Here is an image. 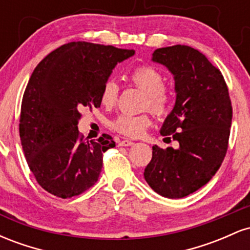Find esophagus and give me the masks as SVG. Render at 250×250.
<instances>
[{"instance_id":"1","label":"esophagus","mask_w":250,"mask_h":250,"mask_svg":"<svg viewBox=\"0 0 250 250\" xmlns=\"http://www.w3.org/2000/svg\"><path fill=\"white\" fill-rule=\"evenodd\" d=\"M134 142L130 140H122L119 142V146H123V147H128V146H133Z\"/></svg>"}]
</instances>
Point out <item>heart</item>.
<instances>
[{
    "label": "heart",
    "mask_w": 250,
    "mask_h": 250,
    "mask_svg": "<svg viewBox=\"0 0 250 250\" xmlns=\"http://www.w3.org/2000/svg\"><path fill=\"white\" fill-rule=\"evenodd\" d=\"M131 82L146 93L145 108H149L155 116L165 117L173 105V94L166 87V77L157 68L149 64H142L134 68L130 73ZM119 84L115 80L108 79L103 83L100 100L104 107L111 108L119 99ZM151 125V115L142 114H122L117 116L111 127L119 134L128 137H139Z\"/></svg>",
    "instance_id": "heart-1"
}]
</instances>
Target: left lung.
<instances>
[{
    "instance_id": "8db88e82",
    "label": "left lung",
    "mask_w": 250,
    "mask_h": 250,
    "mask_svg": "<svg viewBox=\"0 0 250 250\" xmlns=\"http://www.w3.org/2000/svg\"><path fill=\"white\" fill-rule=\"evenodd\" d=\"M153 61L173 73L176 102L161 135L180 147L153 146L145 179L156 193L181 199L208 183L225 160L233 108L222 73L199 50L173 45L154 51Z\"/></svg>"
}]
</instances>
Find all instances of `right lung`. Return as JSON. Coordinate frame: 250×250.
Returning <instances> with one entry per match:
<instances>
[{
    "mask_svg": "<svg viewBox=\"0 0 250 250\" xmlns=\"http://www.w3.org/2000/svg\"><path fill=\"white\" fill-rule=\"evenodd\" d=\"M133 49L84 41L61 45L37 64L25 88L20 137L31 173L41 187L61 199L84 193L99 180L103 153L113 137L83 140L77 129L82 109L100 108L111 70Z\"/></svg>",
    "mask_w": 250,
    "mask_h": 250,
    "instance_id": "1",
    "label": "right lung"
}]
</instances>
